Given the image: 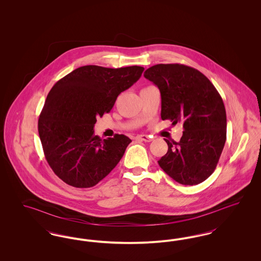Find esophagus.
I'll list each match as a JSON object with an SVG mask.
<instances>
[{
    "instance_id": "1",
    "label": "esophagus",
    "mask_w": 261,
    "mask_h": 261,
    "mask_svg": "<svg viewBox=\"0 0 261 261\" xmlns=\"http://www.w3.org/2000/svg\"><path fill=\"white\" fill-rule=\"evenodd\" d=\"M136 140L144 141V142H150L152 139L149 136H147V135H138L136 137Z\"/></svg>"
}]
</instances>
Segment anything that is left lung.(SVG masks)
<instances>
[{
	"mask_svg": "<svg viewBox=\"0 0 261 261\" xmlns=\"http://www.w3.org/2000/svg\"><path fill=\"white\" fill-rule=\"evenodd\" d=\"M144 76L161 91L162 120L184 127L180 142L165 139L168 150L160 166L182 185L203 182L215 170L226 142L223 99L205 75L184 64H156Z\"/></svg>",
	"mask_w": 261,
	"mask_h": 261,
	"instance_id": "8db88e82",
	"label": "left lung"
}]
</instances>
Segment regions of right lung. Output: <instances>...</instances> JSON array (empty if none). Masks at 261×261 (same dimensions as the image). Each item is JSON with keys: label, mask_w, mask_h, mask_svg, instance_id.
Listing matches in <instances>:
<instances>
[{"label": "right lung", "mask_w": 261, "mask_h": 261, "mask_svg": "<svg viewBox=\"0 0 261 261\" xmlns=\"http://www.w3.org/2000/svg\"><path fill=\"white\" fill-rule=\"evenodd\" d=\"M142 66L108 68L85 65L59 80L47 96L38 120L45 158L55 174L75 188H90L117 165L132 142L115 134L94 133L97 117L111 112L118 95L131 87Z\"/></svg>", "instance_id": "obj_1"}]
</instances>
